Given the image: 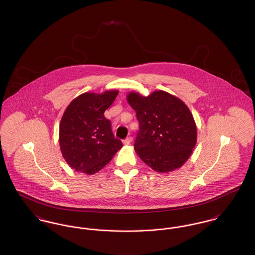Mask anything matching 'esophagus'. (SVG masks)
Instances as JSON below:
<instances>
[{
  "mask_svg": "<svg viewBox=\"0 0 255 255\" xmlns=\"http://www.w3.org/2000/svg\"><path fill=\"white\" fill-rule=\"evenodd\" d=\"M132 140H133V138H132L131 136H129V137H127L126 139L123 140V144H124V145H130V144L132 143Z\"/></svg>",
  "mask_w": 255,
  "mask_h": 255,
  "instance_id": "1",
  "label": "esophagus"
}]
</instances>
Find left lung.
<instances>
[{"label":"left lung","instance_id":"left-lung-1","mask_svg":"<svg viewBox=\"0 0 255 255\" xmlns=\"http://www.w3.org/2000/svg\"><path fill=\"white\" fill-rule=\"evenodd\" d=\"M127 101L139 123L133 148L140 159L158 173L182 167L197 142L196 123L184 102L164 91L148 97L130 92Z\"/></svg>","mask_w":255,"mask_h":255}]
</instances>
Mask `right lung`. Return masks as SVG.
<instances>
[{
	"label": "right lung",
	"instance_id": "add662e5",
	"mask_svg": "<svg viewBox=\"0 0 255 255\" xmlns=\"http://www.w3.org/2000/svg\"><path fill=\"white\" fill-rule=\"evenodd\" d=\"M118 94L117 90L85 93L75 97L65 110L59 144L63 158L75 171L93 175L122 149V141L115 138L111 122L104 117Z\"/></svg>",
	"mask_w": 255,
	"mask_h": 255
}]
</instances>
